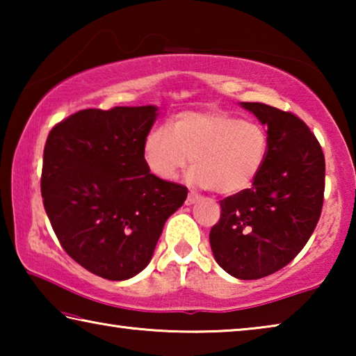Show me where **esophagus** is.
Segmentation results:
<instances>
[{"label":"esophagus","instance_id":"esophagus-1","mask_svg":"<svg viewBox=\"0 0 356 356\" xmlns=\"http://www.w3.org/2000/svg\"><path fill=\"white\" fill-rule=\"evenodd\" d=\"M200 200H201L200 195H196V193H188L185 204H186V206H191V204H195L196 201H200Z\"/></svg>","mask_w":356,"mask_h":356}]
</instances>
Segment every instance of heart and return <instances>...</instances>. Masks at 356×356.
Instances as JSON below:
<instances>
[{
	"mask_svg": "<svg viewBox=\"0 0 356 356\" xmlns=\"http://www.w3.org/2000/svg\"><path fill=\"white\" fill-rule=\"evenodd\" d=\"M268 146L267 130L252 120L221 110L184 111L170 120V129L149 131L143 159L147 170L163 180H172L193 159V185L236 195L261 174Z\"/></svg>",
	"mask_w": 356,
	"mask_h": 356,
	"instance_id": "heart-1",
	"label": "heart"
}]
</instances>
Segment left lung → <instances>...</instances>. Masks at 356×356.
Segmentation results:
<instances>
[{"instance_id": "obj_1", "label": "left lung", "mask_w": 356, "mask_h": 356, "mask_svg": "<svg viewBox=\"0 0 356 356\" xmlns=\"http://www.w3.org/2000/svg\"><path fill=\"white\" fill-rule=\"evenodd\" d=\"M267 125L268 155L246 188L220 201L210 246L220 267L238 280L278 272L303 250L321 218L325 156L303 120L289 111L242 102Z\"/></svg>"}]
</instances>
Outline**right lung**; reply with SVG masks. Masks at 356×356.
<instances>
[{
    "mask_svg": "<svg viewBox=\"0 0 356 356\" xmlns=\"http://www.w3.org/2000/svg\"><path fill=\"white\" fill-rule=\"evenodd\" d=\"M154 105L81 110L48 134L40 190L64 251L88 272L124 281L152 259L186 186L150 174L143 159Z\"/></svg>",
    "mask_w": 356,
    "mask_h": 356,
    "instance_id": "1",
    "label": "right lung"
}]
</instances>
